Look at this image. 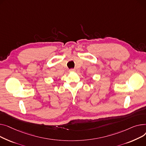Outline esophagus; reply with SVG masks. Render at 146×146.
Masks as SVG:
<instances>
[{"label": "esophagus", "instance_id": "1", "mask_svg": "<svg viewBox=\"0 0 146 146\" xmlns=\"http://www.w3.org/2000/svg\"><path fill=\"white\" fill-rule=\"evenodd\" d=\"M74 71H75V70H74V69H71V70H70V72H74Z\"/></svg>", "mask_w": 146, "mask_h": 146}]
</instances>
